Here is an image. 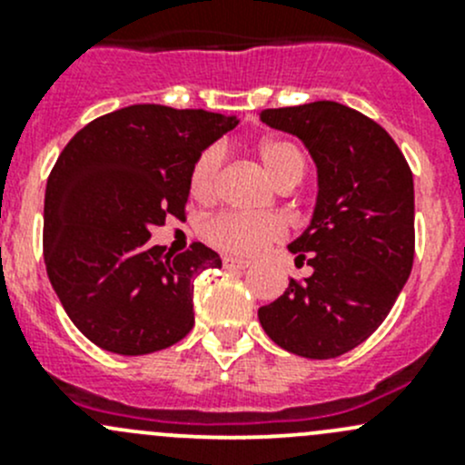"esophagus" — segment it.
I'll use <instances>...</instances> for the list:
<instances>
[{"label": "esophagus", "mask_w": 465, "mask_h": 465, "mask_svg": "<svg viewBox=\"0 0 465 465\" xmlns=\"http://www.w3.org/2000/svg\"><path fill=\"white\" fill-rule=\"evenodd\" d=\"M223 265L227 267V270H245V267L252 265V261L236 259V256H223Z\"/></svg>", "instance_id": "esophagus-1"}]
</instances>
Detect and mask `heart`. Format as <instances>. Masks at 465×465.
<instances>
[{
    "label": "heart",
    "mask_w": 465,
    "mask_h": 465,
    "mask_svg": "<svg viewBox=\"0 0 465 465\" xmlns=\"http://www.w3.org/2000/svg\"><path fill=\"white\" fill-rule=\"evenodd\" d=\"M259 159L270 173L276 184H297L306 173V157L299 150L297 143L288 139L270 137L262 139L256 145ZM223 148L211 145L200 153L195 159L189 175L191 195L200 203H209L218 191L220 171H223ZM203 236L218 250L229 252V254H256L270 242L279 241L283 236V224L274 215H250L238 213V211H220L203 223Z\"/></svg>",
    "instance_id": "b5f03b06"
}]
</instances>
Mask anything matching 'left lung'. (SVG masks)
<instances>
[{"mask_svg": "<svg viewBox=\"0 0 465 465\" xmlns=\"http://www.w3.org/2000/svg\"><path fill=\"white\" fill-rule=\"evenodd\" d=\"M270 128L294 134L317 163L311 227L290 242L308 279L259 308L274 344L331 360L384 322L414 265V177L387 130L335 101L262 110Z\"/></svg>", "mask_w": 465, "mask_h": 465, "instance_id": "8db88e82", "label": "left lung"}]
</instances>
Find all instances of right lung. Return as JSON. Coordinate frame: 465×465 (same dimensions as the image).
I'll return each instance as SVG.
<instances>
[{
	"mask_svg": "<svg viewBox=\"0 0 465 465\" xmlns=\"http://www.w3.org/2000/svg\"><path fill=\"white\" fill-rule=\"evenodd\" d=\"M233 116L130 105L78 130L45 193L46 274L78 331L101 349L145 355L193 328V279L223 261L193 242L182 254L148 245L166 218L184 220L200 153Z\"/></svg>",
	"mask_w": 465,
	"mask_h": 465,
	"instance_id": "obj_1",
	"label": "right lung"
}]
</instances>
